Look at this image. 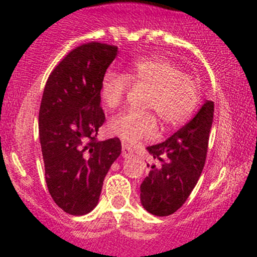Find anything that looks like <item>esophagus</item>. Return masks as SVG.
Wrapping results in <instances>:
<instances>
[{"instance_id": "obj_1", "label": "esophagus", "mask_w": 257, "mask_h": 257, "mask_svg": "<svg viewBox=\"0 0 257 257\" xmlns=\"http://www.w3.org/2000/svg\"><path fill=\"white\" fill-rule=\"evenodd\" d=\"M132 155H134V151H132L130 147L125 146V145H122V157L128 158V157H131Z\"/></svg>"}]
</instances>
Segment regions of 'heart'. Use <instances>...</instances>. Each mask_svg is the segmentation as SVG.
Returning <instances> with one entry per match:
<instances>
[{
    "label": "heart",
    "instance_id": "b5f03b06",
    "mask_svg": "<svg viewBox=\"0 0 257 257\" xmlns=\"http://www.w3.org/2000/svg\"><path fill=\"white\" fill-rule=\"evenodd\" d=\"M130 81L135 85L150 86L152 91L148 95L147 109L156 111L169 127L186 122L197 107L199 97L197 81L166 59L139 60L128 75L107 70L100 83V95L107 107L115 109L122 102ZM109 127L111 134L126 145H135L156 136L157 118L151 112L128 110L113 116Z\"/></svg>",
    "mask_w": 257,
    "mask_h": 257
}]
</instances>
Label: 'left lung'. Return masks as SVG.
Here are the masks:
<instances>
[{
  "instance_id": "left-lung-1",
  "label": "left lung",
  "mask_w": 257,
  "mask_h": 257,
  "mask_svg": "<svg viewBox=\"0 0 257 257\" xmlns=\"http://www.w3.org/2000/svg\"><path fill=\"white\" fill-rule=\"evenodd\" d=\"M214 102L203 104L197 115L165 142L147 147L153 161L142 182L141 204L148 213L167 216L178 210L197 184L208 152Z\"/></svg>"
}]
</instances>
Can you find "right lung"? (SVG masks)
Wrapping results in <instances>:
<instances>
[{
    "mask_svg": "<svg viewBox=\"0 0 257 257\" xmlns=\"http://www.w3.org/2000/svg\"><path fill=\"white\" fill-rule=\"evenodd\" d=\"M117 47L81 44L50 73L39 109L46 182L65 213L85 215L99 202L104 178L121 153L117 137L96 141L105 121L100 83Z\"/></svg>",
    "mask_w": 257,
    "mask_h": 257,
    "instance_id": "obj_1",
    "label": "right lung"
}]
</instances>
